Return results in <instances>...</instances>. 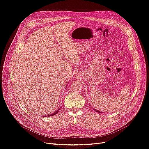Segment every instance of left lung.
Masks as SVG:
<instances>
[{"instance_id": "obj_1", "label": "left lung", "mask_w": 149, "mask_h": 149, "mask_svg": "<svg viewBox=\"0 0 149 149\" xmlns=\"http://www.w3.org/2000/svg\"><path fill=\"white\" fill-rule=\"evenodd\" d=\"M94 109V111H96L97 113H102V112H101V111H98V110H96L95 109Z\"/></svg>"}]
</instances>
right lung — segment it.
Here are the masks:
<instances>
[{
  "mask_svg": "<svg viewBox=\"0 0 149 149\" xmlns=\"http://www.w3.org/2000/svg\"><path fill=\"white\" fill-rule=\"evenodd\" d=\"M60 108H59V109H58V110H57V111H55V112H54V113H53V114H50V115H49V117H50V116H54V115H55V114H56V113H58V111H59V110H60ZM45 116V117H46V116Z\"/></svg>",
  "mask_w": 149,
  "mask_h": 149,
  "instance_id": "add662e5",
  "label": "right lung"
}]
</instances>
